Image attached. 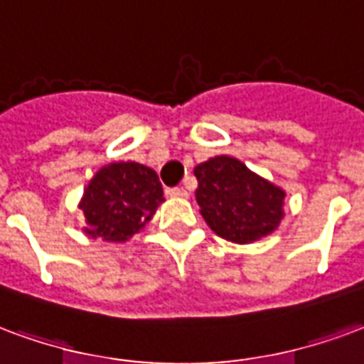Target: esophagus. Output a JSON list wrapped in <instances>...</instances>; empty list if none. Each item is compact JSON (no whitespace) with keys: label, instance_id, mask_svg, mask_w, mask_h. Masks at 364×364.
Segmentation results:
<instances>
[{"label":"esophagus","instance_id":"34e87169","mask_svg":"<svg viewBox=\"0 0 364 364\" xmlns=\"http://www.w3.org/2000/svg\"><path fill=\"white\" fill-rule=\"evenodd\" d=\"M168 195L177 196V198H187V196H189V193H187V189H183V187H177V189H169Z\"/></svg>","mask_w":364,"mask_h":364}]
</instances>
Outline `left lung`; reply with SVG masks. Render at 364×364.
<instances>
[{
	"label": "left lung",
	"instance_id": "1",
	"mask_svg": "<svg viewBox=\"0 0 364 364\" xmlns=\"http://www.w3.org/2000/svg\"><path fill=\"white\" fill-rule=\"evenodd\" d=\"M196 203L216 235L237 245L255 243L278 230L285 191L250 171L233 156H214L195 168Z\"/></svg>",
	"mask_w": 364,
	"mask_h": 364
}]
</instances>
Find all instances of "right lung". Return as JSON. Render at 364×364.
<instances>
[{
	"instance_id": "1",
	"label": "right lung",
	"mask_w": 364,
	"mask_h": 364,
	"mask_svg": "<svg viewBox=\"0 0 364 364\" xmlns=\"http://www.w3.org/2000/svg\"><path fill=\"white\" fill-rule=\"evenodd\" d=\"M164 200L154 169L139 161H112L94 173L82 193V231L107 243H125L152 220Z\"/></svg>"
}]
</instances>
